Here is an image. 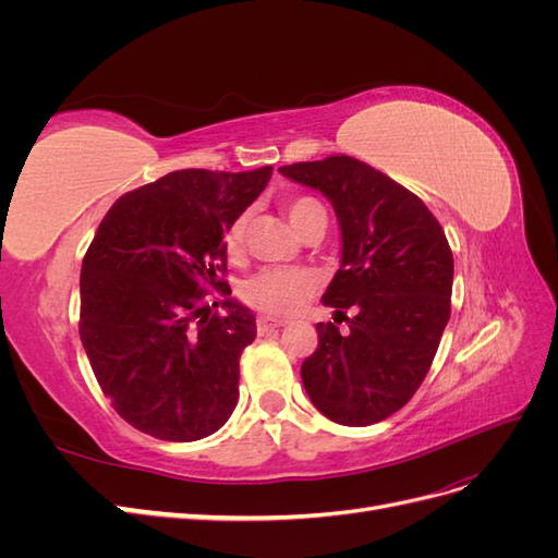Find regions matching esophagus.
<instances>
[{
	"label": "esophagus",
	"mask_w": 558,
	"mask_h": 558,
	"mask_svg": "<svg viewBox=\"0 0 558 558\" xmlns=\"http://www.w3.org/2000/svg\"><path fill=\"white\" fill-rule=\"evenodd\" d=\"M283 324L281 320H275V318H267V316H258V335H269L279 330Z\"/></svg>",
	"instance_id": "34e87169"
}]
</instances>
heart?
<instances>
[{
    "instance_id": "1",
    "label": "heart",
    "mask_w": 558,
    "mask_h": 558,
    "mask_svg": "<svg viewBox=\"0 0 558 558\" xmlns=\"http://www.w3.org/2000/svg\"><path fill=\"white\" fill-rule=\"evenodd\" d=\"M289 218L293 228L300 232L305 228L316 214L324 211L316 199L310 197H298L289 202ZM244 234H246V216L234 218V221L226 230V248L230 256H238L244 246ZM316 279L307 269H283V267H269L251 277L242 286V298L246 305L258 310L269 316H293L302 307L307 305L310 298L314 295Z\"/></svg>"
}]
</instances>
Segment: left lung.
Instances as JSON below:
<instances>
[{
    "instance_id": "8db88e82",
    "label": "left lung",
    "mask_w": 558,
    "mask_h": 558,
    "mask_svg": "<svg viewBox=\"0 0 558 558\" xmlns=\"http://www.w3.org/2000/svg\"><path fill=\"white\" fill-rule=\"evenodd\" d=\"M324 195L342 232V258L320 298L349 330L316 324L318 347L300 375L314 408L342 426H369L416 393L451 310L453 258L445 230L414 193L356 158L283 165Z\"/></svg>"
}]
</instances>
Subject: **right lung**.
Instances as JSON below:
<instances>
[{
    "label": "right lung",
    "instance_id": "obj_1",
    "mask_svg": "<svg viewBox=\"0 0 558 558\" xmlns=\"http://www.w3.org/2000/svg\"><path fill=\"white\" fill-rule=\"evenodd\" d=\"M253 172L179 170L113 202L81 265V342L113 410L170 442L230 418L256 316L218 279L226 230L265 191ZM214 288L226 317L204 302ZM218 307V302H214Z\"/></svg>",
    "mask_w": 558,
    "mask_h": 558
}]
</instances>
